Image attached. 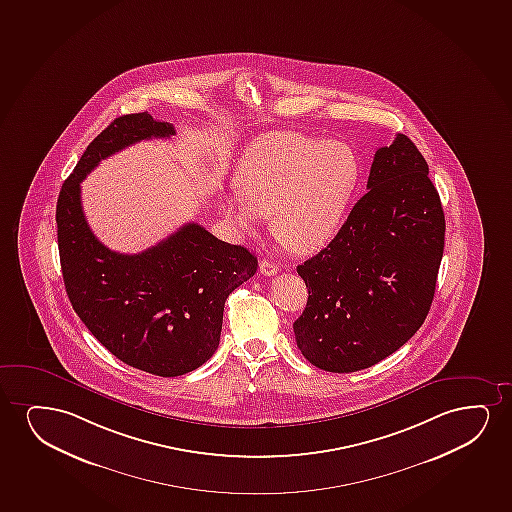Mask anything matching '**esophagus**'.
I'll return each mask as SVG.
<instances>
[{
    "label": "esophagus",
    "mask_w": 512,
    "mask_h": 512,
    "mask_svg": "<svg viewBox=\"0 0 512 512\" xmlns=\"http://www.w3.org/2000/svg\"><path fill=\"white\" fill-rule=\"evenodd\" d=\"M259 267L260 273L264 274V276H274L279 271L278 264H274L273 260H260Z\"/></svg>",
    "instance_id": "esophagus-1"
}]
</instances>
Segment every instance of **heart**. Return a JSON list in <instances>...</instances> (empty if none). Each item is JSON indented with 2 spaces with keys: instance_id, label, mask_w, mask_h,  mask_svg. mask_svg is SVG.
Here are the masks:
<instances>
[{
  "instance_id": "1",
  "label": "heart",
  "mask_w": 512,
  "mask_h": 512,
  "mask_svg": "<svg viewBox=\"0 0 512 512\" xmlns=\"http://www.w3.org/2000/svg\"><path fill=\"white\" fill-rule=\"evenodd\" d=\"M361 177L358 156L344 142L304 133L260 135L236 170L238 189L224 194L222 212L253 234L273 215V233L297 255L323 250L346 220Z\"/></svg>"
}]
</instances>
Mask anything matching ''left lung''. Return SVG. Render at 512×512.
Listing matches in <instances>:
<instances>
[{"mask_svg":"<svg viewBox=\"0 0 512 512\" xmlns=\"http://www.w3.org/2000/svg\"><path fill=\"white\" fill-rule=\"evenodd\" d=\"M366 189L330 245L297 267L309 297L293 332L325 372L365 370L398 351L434 299L445 213L412 140L398 133L377 149Z\"/></svg>","mask_w":512,"mask_h":512,"instance_id":"left-lung-1","label":"left lung"}]
</instances>
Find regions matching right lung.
Here are the masks:
<instances>
[{
	"label": "right lung",
	"instance_id": "right-lung-1",
	"mask_svg": "<svg viewBox=\"0 0 512 512\" xmlns=\"http://www.w3.org/2000/svg\"><path fill=\"white\" fill-rule=\"evenodd\" d=\"M175 135L147 113L120 116L90 142L57 200V241L67 297L93 337L123 363L160 377L193 372L217 351L229 293L252 278L257 257L189 222L135 255L95 238L81 180L140 140Z\"/></svg>",
	"mask_w": 512,
	"mask_h": 512
}]
</instances>
